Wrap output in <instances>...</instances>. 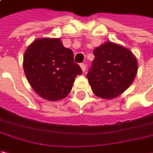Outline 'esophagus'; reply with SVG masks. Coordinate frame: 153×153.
Segmentation results:
<instances>
[{"label":"esophagus","instance_id":"obj_1","mask_svg":"<svg viewBox=\"0 0 153 153\" xmlns=\"http://www.w3.org/2000/svg\"><path fill=\"white\" fill-rule=\"evenodd\" d=\"M80 68H81L82 71L84 72V73L86 71V65H85V63H81L80 64Z\"/></svg>","mask_w":153,"mask_h":153}]
</instances>
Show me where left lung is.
Wrapping results in <instances>:
<instances>
[{"label":"left lung","instance_id":"8db88e82","mask_svg":"<svg viewBox=\"0 0 153 153\" xmlns=\"http://www.w3.org/2000/svg\"><path fill=\"white\" fill-rule=\"evenodd\" d=\"M95 58L87 78L93 93L102 99H113L133 83L138 70L135 56L128 48L111 41L93 51Z\"/></svg>","mask_w":153,"mask_h":153}]
</instances>
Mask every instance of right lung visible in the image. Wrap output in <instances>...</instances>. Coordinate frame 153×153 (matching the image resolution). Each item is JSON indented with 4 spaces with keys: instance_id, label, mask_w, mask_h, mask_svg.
I'll list each match as a JSON object with an SVG mask.
<instances>
[{
    "instance_id": "obj_1",
    "label": "right lung",
    "mask_w": 153,
    "mask_h": 153,
    "mask_svg": "<svg viewBox=\"0 0 153 153\" xmlns=\"http://www.w3.org/2000/svg\"><path fill=\"white\" fill-rule=\"evenodd\" d=\"M23 66L32 89L51 102L66 97L75 77L82 74L72 50L64 47L59 38L34 40L25 51Z\"/></svg>"
}]
</instances>
